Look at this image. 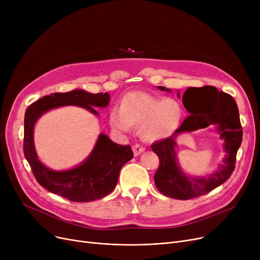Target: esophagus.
<instances>
[{"mask_svg": "<svg viewBox=\"0 0 260 260\" xmlns=\"http://www.w3.org/2000/svg\"><path fill=\"white\" fill-rule=\"evenodd\" d=\"M145 151V147H143L142 145L140 144H135L133 146V152H134V155L135 156H139L141 153H143Z\"/></svg>", "mask_w": 260, "mask_h": 260, "instance_id": "obj_1", "label": "esophagus"}]
</instances>
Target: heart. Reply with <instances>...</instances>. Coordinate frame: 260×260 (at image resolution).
<instances>
[{
  "label": "heart",
  "instance_id": "b5f03b06",
  "mask_svg": "<svg viewBox=\"0 0 260 260\" xmlns=\"http://www.w3.org/2000/svg\"><path fill=\"white\" fill-rule=\"evenodd\" d=\"M182 115V106L175 99L132 91L121 100L120 109H113L109 123L119 132H126L131 126L140 127L145 140L157 141L170 137L178 129Z\"/></svg>",
  "mask_w": 260,
  "mask_h": 260
}]
</instances>
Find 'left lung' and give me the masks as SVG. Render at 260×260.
<instances>
[{"mask_svg":"<svg viewBox=\"0 0 260 260\" xmlns=\"http://www.w3.org/2000/svg\"><path fill=\"white\" fill-rule=\"evenodd\" d=\"M158 88L170 91L163 86ZM209 101L212 103L201 109V105ZM182 102L190 115L169 138L153 143L152 149L159 158V168L154 176L159 192L171 198L187 200L208 194L230 178L234 172L237 151L242 141V127L235 100L214 86L188 87L183 93ZM211 124H218L221 137L225 140L227 156L224 165L208 180L190 179L181 172L176 163L174 137L179 132L205 128Z\"/></svg>","mask_w":260,"mask_h":260,"instance_id":"obj_1","label":"left lung"}]
</instances>
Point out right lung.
Segmentation results:
<instances>
[{"label": "right lung", "instance_id": "1", "mask_svg": "<svg viewBox=\"0 0 260 260\" xmlns=\"http://www.w3.org/2000/svg\"><path fill=\"white\" fill-rule=\"evenodd\" d=\"M109 102L107 92L90 93L84 90L54 92L39 99L28 106L24 118L23 149L35 178L49 192L71 201L88 202L112 193L116 187L121 168L133 157L129 145L114 143L101 134L91 154L81 166L68 171L54 172L38 159L34 145V126L39 117L51 108L78 105L98 115L95 107H105Z\"/></svg>", "mask_w": 260, "mask_h": 260}]
</instances>
